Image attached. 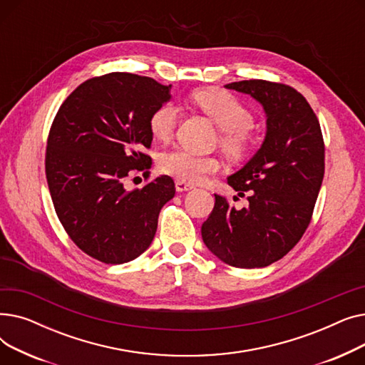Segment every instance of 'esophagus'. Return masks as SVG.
<instances>
[{"instance_id":"obj_1","label":"esophagus","mask_w":365,"mask_h":365,"mask_svg":"<svg viewBox=\"0 0 365 365\" xmlns=\"http://www.w3.org/2000/svg\"><path fill=\"white\" fill-rule=\"evenodd\" d=\"M194 189V185H190L187 182H183V180H176V190L178 192H186V190H190Z\"/></svg>"}]
</instances>
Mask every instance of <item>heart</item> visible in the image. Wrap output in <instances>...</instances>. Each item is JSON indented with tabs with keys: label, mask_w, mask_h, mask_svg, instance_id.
<instances>
[{
	"label": "heart",
	"mask_w": 365,
	"mask_h": 365,
	"mask_svg": "<svg viewBox=\"0 0 365 365\" xmlns=\"http://www.w3.org/2000/svg\"><path fill=\"white\" fill-rule=\"evenodd\" d=\"M192 101L201 110L215 121L222 130L220 145L232 157L245 153L253 128L255 118L237 96L220 88H202L192 94ZM179 123V108L171 103H163L149 117V131L153 138L167 142ZM220 164L213 157L197 155L185 149H173L165 152L160 160V168L168 176L183 182H200L207 175L219 170Z\"/></svg>",
	"instance_id": "heart-1"
}]
</instances>
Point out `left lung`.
<instances>
[{
  "label": "left lung",
  "instance_id": "left-lung-1",
  "mask_svg": "<svg viewBox=\"0 0 365 365\" xmlns=\"http://www.w3.org/2000/svg\"><path fill=\"white\" fill-rule=\"evenodd\" d=\"M225 87L263 106L266 136L255 157L227 178L248 205L237 210L215 194L201 235L222 262L264 267L289 253L311 223L324 178L322 133L308 101L290 86L248 80Z\"/></svg>",
  "mask_w": 365,
  "mask_h": 365
}]
</instances>
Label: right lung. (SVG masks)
I'll list each match as a JSON object with an SVG mask.
<instances>
[{"instance_id":"add662e5","label":"right lung","mask_w":365,"mask_h":365,"mask_svg":"<svg viewBox=\"0 0 365 365\" xmlns=\"http://www.w3.org/2000/svg\"><path fill=\"white\" fill-rule=\"evenodd\" d=\"M170 90L136 73L94 76L53 120L46 150L53 205L69 238L96 260L121 264L140 256L155 237L163 205L175 197L168 176L140 189L124 186L131 171L150 168L149 117L170 101Z\"/></svg>"}]
</instances>
